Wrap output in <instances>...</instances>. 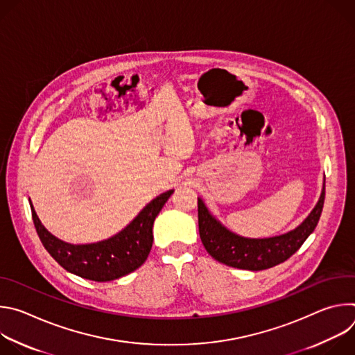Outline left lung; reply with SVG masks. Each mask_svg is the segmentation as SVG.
<instances>
[{
  "label": "left lung",
  "mask_w": 355,
  "mask_h": 355,
  "mask_svg": "<svg viewBox=\"0 0 355 355\" xmlns=\"http://www.w3.org/2000/svg\"><path fill=\"white\" fill-rule=\"evenodd\" d=\"M324 204V182L318 204L297 227L284 234L251 239L233 233L223 226L198 198V225L202 244L219 263L229 267L260 271L278 266L299 250L318 226Z\"/></svg>",
  "instance_id": "left-lung-1"
}]
</instances>
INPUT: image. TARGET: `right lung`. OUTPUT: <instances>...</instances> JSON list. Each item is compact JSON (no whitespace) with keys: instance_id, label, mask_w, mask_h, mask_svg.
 <instances>
[{"instance_id":"add662e5","label":"right lung","mask_w":355,"mask_h":355,"mask_svg":"<svg viewBox=\"0 0 355 355\" xmlns=\"http://www.w3.org/2000/svg\"><path fill=\"white\" fill-rule=\"evenodd\" d=\"M174 189L166 191L137 214L119 233L110 239L88 244H70L53 236L39 220L32 202L33 223L37 236L52 256L66 271L81 278L107 282L137 270L146 260L153 244V223Z\"/></svg>"}]
</instances>
